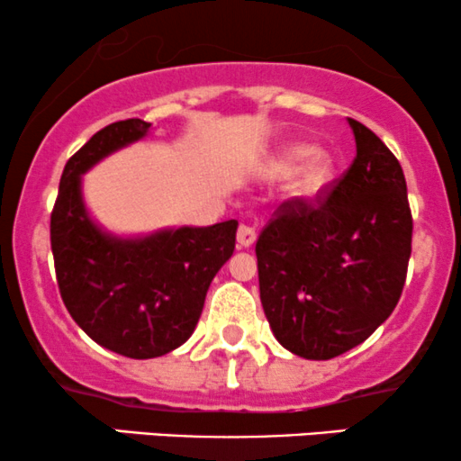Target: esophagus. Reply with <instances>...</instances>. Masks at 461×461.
Returning <instances> with one entry per match:
<instances>
[{"label":"esophagus","mask_w":461,"mask_h":461,"mask_svg":"<svg viewBox=\"0 0 461 461\" xmlns=\"http://www.w3.org/2000/svg\"><path fill=\"white\" fill-rule=\"evenodd\" d=\"M236 238H238V245L240 247H251L253 242H256V230H253V227H249V225H240L238 227V234H236Z\"/></svg>","instance_id":"1"}]
</instances>
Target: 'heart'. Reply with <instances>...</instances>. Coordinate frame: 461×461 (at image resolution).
I'll list each match as a JSON object with an SVG mask.
<instances>
[{
  "instance_id": "heart-1",
  "label": "heart",
  "mask_w": 461,
  "mask_h": 461,
  "mask_svg": "<svg viewBox=\"0 0 461 461\" xmlns=\"http://www.w3.org/2000/svg\"><path fill=\"white\" fill-rule=\"evenodd\" d=\"M312 151L314 149H312L310 145H305V142H294V145L285 147L277 158H273V162L268 164V171H271L273 176H285V173L293 171L297 164L308 160ZM331 177H333L331 162L327 160V158L316 156L305 162L303 167L294 173L293 179L288 182V186H285V193H288V197L294 201L312 199L331 182Z\"/></svg>"
}]
</instances>
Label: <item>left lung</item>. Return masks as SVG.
Instances as JSON below:
<instances>
[{"mask_svg": "<svg viewBox=\"0 0 461 461\" xmlns=\"http://www.w3.org/2000/svg\"><path fill=\"white\" fill-rule=\"evenodd\" d=\"M348 125V171L314 201H284L256 245L268 325L305 359L362 345L399 303L411 253L403 168L366 125Z\"/></svg>", "mask_w": 461, "mask_h": 461, "instance_id": "left-lung-1", "label": "left lung"}]
</instances>
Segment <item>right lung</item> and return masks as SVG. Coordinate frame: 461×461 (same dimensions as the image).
<instances>
[{
  "label": "right lung",
  "mask_w": 461,
  "mask_h": 461,
  "mask_svg": "<svg viewBox=\"0 0 461 461\" xmlns=\"http://www.w3.org/2000/svg\"><path fill=\"white\" fill-rule=\"evenodd\" d=\"M149 128L140 119L116 121L73 153L50 225L68 314L97 345L131 359L160 357L193 336L210 282L234 253L238 230L231 219L119 238L95 223L82 199V176Z\"/></svg>",
  "instance_id": "1"
}]
</instances>
